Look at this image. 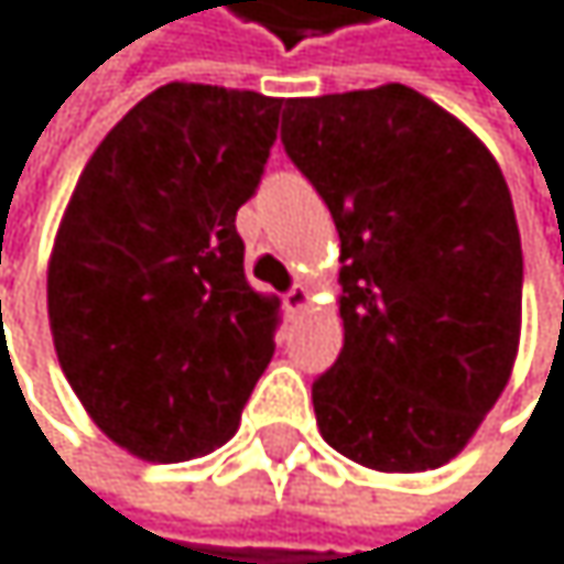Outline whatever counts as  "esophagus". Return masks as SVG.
<instances>
[{
    "label": "esophagus",
    "instance_id": "obj_1",
    "mask_svg": "<svg viewBox=\"0 0 564 564\" xmlns=\"http://www.w3.org/2000/svg\"><path fill=\"white\" fill-rule=\"evenodd\" d=\"M307 304H311V291H307L304 284H294V288L284 294V307H288L291 314H301V311H307Z\"/></svg>",
    "mask_w": 564,
    "mask_h": 564
}]
</instances>
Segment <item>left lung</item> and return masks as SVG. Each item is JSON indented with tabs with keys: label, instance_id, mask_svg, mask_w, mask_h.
<instances>
[{
	"label": "left lung",
	"instance_id": "left-lung-1",
	"mask_svg": "<svg viewBox=\"0 0 564 564\" xmlns=\"http://www.w3.org/2000/svg\"><path fill=\"white\" fill-rule=\"evenodd\" d=\"M280 140L340 237L344 347L314 381L324 441L375 471L448 465L521 334V237L495 156L401 83L288 99Z\"/></svg>",
	"mask_w": 564,
	"mask_h": 564
}]
</instances>
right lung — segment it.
Wrapping results in <instances>:
<instances>
[{
    "label": "right lung",
    "instance_id": "add662e5",
    "mask_svg": "<svg viewBox=\"0 0 564 564\" xmlns=\"http://www.w3.org/2000/svg\"><path fill=\"white\" fill-rule=\"evenodd\" d=\"M280 99L166 83L89 156L50 257L59 368L119 448L189 462L234 437L273 357L280 301L243 273L237 210L276 140Z\"/></svg>",
    "mask_w": 564,
    "mask_h": 564
}]
</instances>
